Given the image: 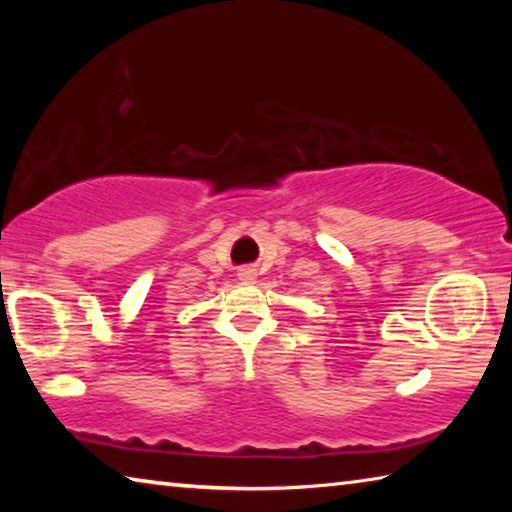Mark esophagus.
<instances>
[{"label": "esophagus", "instance_id": "obj_1", "mask_svg": "<svg viewBox=\"0 0 512 512\" xmlns=\"http://www.w3.org/2000/svg\"><path fill=\"white\" fill-rule=\"evenodd\" d=\"M255 268H241L239 271V280H244V282H253L255 280Z\"/></svg>", "mask_w": 512, "mask_h": 512}]
</instances>
